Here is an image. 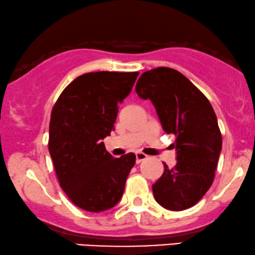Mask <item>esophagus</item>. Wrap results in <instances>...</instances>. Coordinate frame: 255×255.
Returning <instances> with one entry per match:
<instances>
[{
	"label": "esophagus",
	"instance_id": "1",
	"mask_svg": "<svg viewBox=\"0 0 255 255\" xmlns=\"http://www.w3.org/2000/svg\"><path fill=\"white\" fill-rule=\"evenodd\" d=\"M135 158H136V164H140L141 161L145 160V159L147 158V155L143 154V153H141V152H136L135 153Z\"/></svg>",
	"mask_w": 255,
	"mask_h": 255
}]
</instances>
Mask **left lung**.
Instances as JSON below:
<instances>
[{
  "label": "left lung",
  "instance_id": "left-lung-1",
  "mask_svg": "<svg viewBox=\"0 0 255 255\" xmlns=\"http://www.w3.org/2000/svg\"><path fill=\"white\" fill-rule=\"evenodd\" d=\"M135 91L149 100L165 133L173 134L177 164L152 185L155 201L167 210L191 208L213 184L222 149L217 118L208 98L185 76L170 67L143 72Z\"/></svg>",
  "mask_w": 255,
  "mask_h": 255
}]
</instances>
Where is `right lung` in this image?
Wrapping results in <instances>:
<instances>
[{"label":"right lung","mask_w":255,"mask_h":255,"mask_svg":"<svg viewBox=\"0 0 255 255\" xmlns=\"http://www.w3.org/2000/svg\"><path fill=\"white\" fill-rule=\"evenodd\" d=\"M139 72H89L70 83L52 109L50 151L61 189L73 204L100 213L119 203L135 154L114 158L103 139L110 135L119 104Z\"/></svg>","instance_id":"right-lung-1"}]
</instances>
